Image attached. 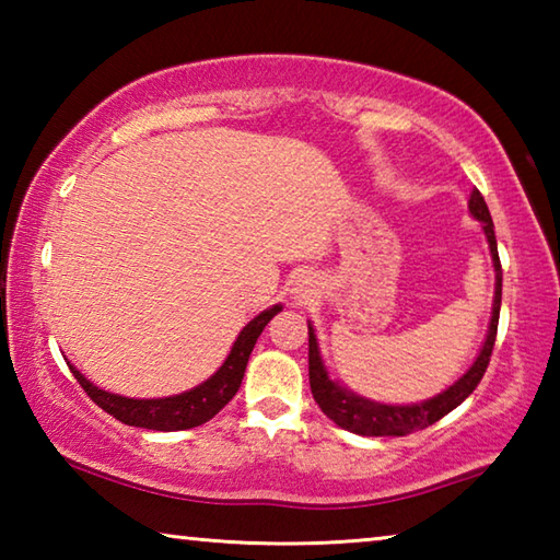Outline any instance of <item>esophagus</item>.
Wrapping results in <instances>:
<instances>
[{
	"label": "esophagus",
	"instance_id": "obj_1",
	"mask_svg": "<svg viewBox=\"0 0 560 560\" xmlns=\"http://www.w3.org/2000/svg\"><path fill=\"white\" fill-rule=\"evenodd\" d=\"M306 291H308V279H299L296 281V289H293V293H299V296H306Z\"/></svg>",
	"mask_w": 560,
	"mask_h": 560
}]
</instances>
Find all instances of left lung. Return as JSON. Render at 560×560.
<instances>
[{"label": "left lung", "instance_id": "obj_1", "mask_svg": "<svg viewBox=\"0 0 560 560\" xmlns=\"http://www.w3.org/2000/svg\"><path fill=\"white\" fill-rule=\"evenodd\" d=\"M469 212L477 217L485 226V234L489 240L491 259H494L497 269V293H494V311H491V324L485 346H481V353L474 360V365L464 373L457 383L447 387L442 395L432 397V400H424L420 405H381L371 402L365 397H358L348 393L334 383L326 373L324 360L318 355V343L314 336V328L308 326V383L311 393H314V400L318 402L324 415H328L338 428L348 432L363 434V438H405L415 430H424L442 420L444 415L452 412L454 407L462 405L467 397L477 390L481 377H485L491 350H494L497 340V328H499V308H501V261H499V249H497V234H494V222H491L489 207L485 197L477 187L471 189L469 195Z\"/></svg>", "mask_w": 560, "mask_h": 560}]
</instances>
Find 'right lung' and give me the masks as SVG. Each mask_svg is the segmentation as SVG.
Here are the masks:
<instances>
[{"instance_id":"obj_1","label":"right lung","mask_w":560,"mask_h":560,"mask_svg":"<svg viewBox=\"0 0 560 560\" xmlns=\"http://www.w3.org/2000/svg\"><path fill=\"white\" fill-rule=\"evenodd\" d=\"M279 311L281 306H273L269 311H264V314H259L254 320H249V324L242 328L240 338L234 340L232 353L226 355L220 371H217L210 381H205L202 385H197L195 390L183 393V395L160 397V400H132V397H120L106 390H98V387L89 383L71 363L69 368L91 400L96 402L101 410H106L108 415L116 417V420H120L122 424H130V428L160 430V432L200 428V424L210 422L212 417L232 400L236 390H240L246 363H249V355H252V348L261 336L264 326H267Z\"/></svg>"}]
</instances>
